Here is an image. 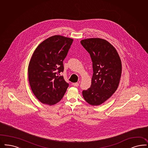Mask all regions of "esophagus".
<instances>
[{
    "instance_id": "1",
    "label": "esophagus",
    "mask_w": 148,
    "mask_h": 148,
    "mask_svg": "<svg viewBox=\"0 0 148 148\" xmlns=\"http://www.w3.org/2000/svg\"><path fill=\"white\" fill-rule=\"evenodd\" d=\"M72 84H73V86H75V87H78V86H79V83L77 82V83H73Z\"/></svg>"
}]
</instances>
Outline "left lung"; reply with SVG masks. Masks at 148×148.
I'll return each mask as SVG.
<instances>
[{
    "label": "left lung",
    "instance_id": "obj_1",
    "mask_svg": "<svg viewBox=\"0 0 148 148\" xmlns=\"http://www.w3.org/2000/svg\"><path fill=\"white\" fill-rule=\"evenodd\" d=\"M81 44L89 53L93 62L92 84L82 95L88 104L98 106L117 90L122 72L120 58L115 48L103 39H85Z\"/></svg>",
    "mask_w": 148,
    "mask_h": 148
}]
</instances>
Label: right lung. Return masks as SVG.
<instances>
[{
  "instance_id": "1",
  "label": "right lung",
  "mask_w": 148,
  "mask_h": 148,
  "mask_svg": "<svg viewBox=\"0 0 148 148\" xmlns=\"http://www.w3.org/2000/svg\"><path fill=\"white\" fill-rule=\"evenodd\" d=\"M73 39L55 35L46 39L37 47L28 65V80L36 97L45 104L60 101L69 87L64 77L63 61Z\"/></svg>"
}]
</instances>
